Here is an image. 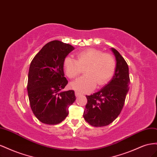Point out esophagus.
Instances as JSON below:
<instances>
[{"label": "esophagus", "instance_id": "esophagus-1", "mask_svg": "<svg viewBox=\"0 0 157 157\" xmlns=\"http://www.w3.org/2000/svg\"><path fill=\"white\" fill-rule=\"evenodd\" d=\"M75 95L76 97H79V95H81V93L78 92H75Z\"/></svg>", "mask_w": 157, "mask_h": 157}]
</instances>
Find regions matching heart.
Instances as JSON below:
<instances>
[{
    "instance_id": "heart-1",
    "label": "heart",
    "mask_w": 157,
    "mask_h": 157,
    "mask_svg": "<svg viewBox=\"0 0 157 157\" xmlns=\"http://www.w3.org/2000/svg\"><path fill=\"white\" fill-rule=\"evenodd\" d=\"M77 59L67 56L63 62L66 75L74 79L81 74L83 68L85 74L70 83V87L78 93L93 90L97 86H103L109 82L116 69L114 57L108 52H102L97 48H87L77 53Z\"/></svg>"
}]
</instances>
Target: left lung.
<instances>
[{
    "label": "left lung",
    "instance_id": "1",
    "mask_svg": "<svg viewBox=\"0 0 157 157\" xmlns=\"http://www.w3.org/2000/svg\"><path fill=\"white\" fill-rule=\"evenodd\" d=\"M116 66L111 81L100 91L86 95L87 103L83 113L87 122L95 127L108 126L122 111L130 83L127 62L122 55L112 48Z\"/></svg>",
    "mask_w": 157,
    "mask_h": 157
}]
</instances>
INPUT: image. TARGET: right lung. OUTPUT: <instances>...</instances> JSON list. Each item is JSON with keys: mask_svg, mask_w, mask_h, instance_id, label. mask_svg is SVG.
I'll list each match as a JSON object with an SVG mask.
<instances>
[{"mask_svg": "<svg viewBox=\"0 0 157 157\" xmlns=\"http://www.w3.org/2000/svg\"><path fill=\"white\" fill-rule=\"evenodd\" d=\"M74 47L52 41L44 45L31 61L28 93L33 113L43 124L60 123L68 115V108L75 100L74 90L62 91L68 83L63 62Z\"/></svg>", "mask_w": 157, "mask_h": 157, "instance_id": "1", "label": "right lung"}]
</instances>
